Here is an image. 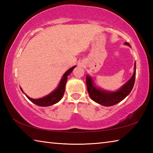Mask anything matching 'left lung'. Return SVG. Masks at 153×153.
<instances>
[{
	"instance_id": "1",
	"label": "left lung",
	"mask_w": 153,
	"mask_h": 153,
	"mask_svg": "<svg viewBox=\"0 0 153 153\" xmlns=\"http://www.w3.org/2000/svg\"><path fill=\"white\" fill-rule=\"evenodd\" d=\"M126 45L130 46L128 42H126ZM136 78V63L134 66V72L132 77L130 79L121 87L117 92H105L103 90H99L93 86L92 80L89 76L86 77V86L88 92L92 100H94L98 104L102 105L106 107L115 105L118 102H121L128 96L132 90Z\"/></svg>"
}]
</instances>
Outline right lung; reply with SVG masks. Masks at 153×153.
I'll use <instances>...</instances> for the list:
<instances>
[{"label": "right lung", "mask_w": 153, "mask_h": 153, "mask_svg": "<svg viewBox=\"0 0 153 153\" xmlns=\"http://www.w3.org/2000/svg\"><path fill=\"white\" fill-rule=\"evenodd\" d=\"M75 67H76V66H74L65 73L63 76V78L61 79L60 83H59V85L57 87V88H56L55 91L52 92L51 94H48V96H46V97L44 98H38V99H33V98H31L29 97H27V95L25 96H26L28 99L31 100L33 103H34L36 105L40 106V107H48V106L56 104V102H58L59 100L63 98L65 90V84L67 80V76L71 73V71H73V69Z\"/></svg>", "instance_id": "obj_1"}]
</instances>
